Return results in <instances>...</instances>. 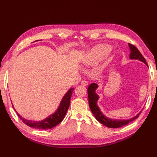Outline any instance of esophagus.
Instances as JSON below:
<instances>
[{"mask_svg":"<svg viewBox=\"0 0 157 157\" xmlns=\"http://www.w3.org/2000/svg\"><path fill=\"white\" fill-rule=\"evenodd\" d=\"M82 84L84 85V86H88V82L87 81H86V80H83L82 82Z\"/></svg>","mask_w":157,"mask_h":157,"instance_id":"esophagus-1","label":"esophagus"}]
</instances>
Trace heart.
I'll list each match as a JSON object with an SVG mask.
<instances>
[{"label":"heart","instance_id":"b5f03b06","mask_svg":"<svg viewBox=\"0 0 157 157\" xmlns=\"http://www.w3.org/2000/svg\"><path fill=\"white\" fill-rule=\"evenodd\" d=\"M111 47L106 44H99L93 48L88 54L85 64L90 65L103 59L109 54Z\"/></svg>","mask_w":157,"mask_h":157}]
</instances>
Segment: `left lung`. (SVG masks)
<instances>
[{
    "label": "left lung",
    "mask_w": 157,
    "mask_h": 157,
    "mask_svg": "<svg viewBox=\"0 0 157 157\" xmlns=\"http://www.w3.org/2000/svg\"><path fill=\"white\" fill-rule=\"evenodd\" d=\"M129 49L131 51L129 55V58L131 59H138L140 61L144 63L146 65H147V63L146 61V59L144 58V56L140 52L138 48L132 44L129 43ZM98 88V85L95 84V83H92L88 86V102H89V106L90 108L91 111L92 112L93 115H94L95 118L98 120V121L101 123L102 124L110 128H119L121 127L128 124L129 123L132 122L137 119L140 113L135 116L134 117L130 119L129 120H117V119H111L106 117L104 115L102 114L101 111H100V109L97 106L96 102L98 101V96L96 94V90Z\"/></svg>",
    "instance_id": "1"
}]
</instances>
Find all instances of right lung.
I'll list each match as a JSON object with an SVG mask.
<instances>
[{
	"label": "right lung",
	"instance_id": "1",
	"mask_svg": "<svg viewBox=\"0 0 157 157\" xmlns=\"http://www.w3.org/2000/svg\"><path fill=\"white\" fill-rule=\"evenodd\" d=\"M73 88H71L69 90V91L66 93V94L63 98L62 101L60 103L58 109L54 114L51 115V116L48 117L47 118L42 120L41 121H33L27 120L25 119L22 118L18 113L17 115L20 119L29 127H31L33 128L36 129H51L54 127L56 126L61 123L63 119H64L66 115V113L70 105V100L72 95V92Z\"/></svg>",
	"mask_w": 157,
	"mask_h": 157
}]
</instances>
